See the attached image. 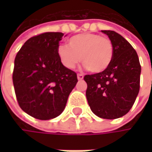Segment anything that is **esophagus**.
<instances>
[{
    "label": "esophagus",
    "instance_id": "1",
    "mask_svg": "<svg viewBox=\"0 0 152 152\" xmlns=\"http://www.w3.org/2000/svg\"><path fill=\"white\" fill-rule=\"evenodd\" d=\"M77 79H78V80H83V76L82 74H78V75H77Z\"/></svg>",
    "mask_w": 152,
    "mask_h": 152
}]
</instances>
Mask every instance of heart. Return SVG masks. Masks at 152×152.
I'll list each match as a JSON object with an SVG mask.
<instances>
[{
    "instance_id": "heart-1",
    "label": "heart",
    "mask_w": 152,
    "mask_h": 152,
    "mask_svg": "<svg viewBox=\"0 0 152 152\" xmlns=\"http://www.w3.org/2000/svg\"><path fill=\"white\" fill-rule=\"evenodd\" d=\"M113 55L112 41L95 33H82L69 39V46L58 48V56L62 65L73 69L82 61L84 68L92 73L104 72L110 66Z\"/></svg>"
}]
</instances>
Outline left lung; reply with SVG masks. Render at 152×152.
I'll list each match as a JSON object with an SVG mask.
<instances>
[{"label": "left lung", "mask_w": 152, "mask_h": 152, "mask_svg": "<svg viewBox=\"0 0 152 152\" xmlns=\"http://www.w3.org/2000/svg\"><path fill=\"white\" fill-rule=\"evenodd\" d=\"M112 41L113 60L101 73L86 75V98L91 110L99 118L113 120L129 112L140 89L141 65L136 50L121 35L101 31Z\"/></svg>", "instance_id": "1"}]
</instances>
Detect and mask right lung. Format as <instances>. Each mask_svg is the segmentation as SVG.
Returning <instances> with one entry per match:
<instances>
[{
	"mask_svg": "<svg viewBox=\"0 0 152 152\" xmlns=\"http://www.w3.org/2000/svg\"><path fill=\"white\" fill-rule=\"evenodd\" d=\"M61 32H45L29 39L15 58L13 84L23 111L39 120L59 116L77 83L76 72L58 56Z\"/></svg>",
	"mask_w": 152,
	"mask_h": 152,
	"instance_id": "obj_1",
	"label": "right lung"
}]
</instances>
